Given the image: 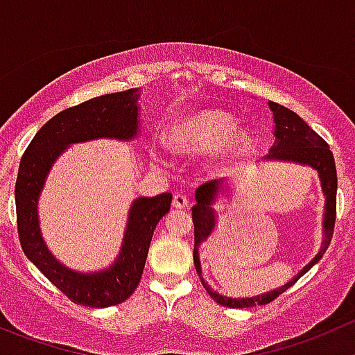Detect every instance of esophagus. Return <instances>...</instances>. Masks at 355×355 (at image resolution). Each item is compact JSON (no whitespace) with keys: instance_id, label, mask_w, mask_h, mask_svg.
Masks as SVG:
<instances>
[{"instance_id":"1","label":"esophagus","mask_w":355,"mask_h":355,"mask_svg":"<svg viewBox=\"0 0 355 355\" xmlns=\"http://www.w3.org/2000/svg\"><path fill=\"white\" fill-rule=\"evenodd\" d=\"M172 205H174L175 209H184V207H188V205H190V200H188V198L184 197V195L178 193V195H174V200H172Z\"/></svg>"}]
</instances>
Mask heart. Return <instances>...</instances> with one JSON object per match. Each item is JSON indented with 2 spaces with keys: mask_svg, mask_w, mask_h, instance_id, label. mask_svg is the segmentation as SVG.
<instances>
[{
  "mask_svg": "<svg viewBox=\"0 0 355 355\" xmlns=\"http://www.w3.org/2000/svg\"><path fill=\"white\" fill-rule=\"evenodd\" d=\"M168 144L178 153L200 155L212 150L216 164H228L249 146V134L234 116L216 107L183 114L168 130Z\"/></svg>",
  "mask_w": 355,
  "mask_h": 355,
  "instance_id": "1",
  "label": "heart"
}]
</instances>
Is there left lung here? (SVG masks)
Here are the masks:
<instances>
[{
	"label": "left lung",
	"mask_w": 355,
	"mask_h": 355,
	"mask_svg": "<svg viewBox=\"0 0 355 355\" xmlns=\"http://www.w3.org/2000/svg\"><path fill=\"white\" fill-rule=\"evenodd\" d=\"M268 106L273 113V141L272 148L268 150L266 160H277V162H291V164L306 165L312 167L313 171L319 174L320 188L324 193V219H322V245H320L319 252L313 256L312 261L309 265L303 266L288 284L281 286V288L272 289L263 295L249 296V298H230V296H223L218 291L211 288L202 277V266H200V256H198V245L202 242L207 241L211 234L216 228V219H218V212H216L214 205L219 197L228 195V183H223V180H214L204 183L202 187L197 188L195 191V200L197 204L191 209V218H193L195 225V248H193V263L195 270H197L198 277H200L202 286L205 291L209 293L214 302H218L223 306H230V309H245V306H256V305H266V303L273 302L279 295L291 288L300 277L305 275L326 252L327 245L331 242L333 230H335V219H336V167L335 158H333L331 150L326 144V141L309 127L295 111L288 110V107L281 106V104L272 103L268 101Z\"/></svg>",
	"instance_id": "8db88e82"
}]
</instances>
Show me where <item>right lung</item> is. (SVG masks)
Instances as JSON below:
<instances>
[{"label": "right lung", "instance_id": "obj_1", "mask_svg": "<svg viewBox=\"0 0 355 355\" xmlns=\"http://www.w3.org/2000/svg\"><path fill=\"white\" fill-rule=\"evenodd\" d=\"M139 89H129L60 111L36 132L20 160L15 207L24 254L71 302L83 306L106 309L125 302L136 291L151 237L158 221L171 209L172 193L136 198L129 209L123 242L114 263L87 273L62 265L46 248L40 230V195L50 168L71 144L96 139L132 141L139 136Z\"/></svg>", "mask_w": 355, "mask_h": 355}]
</instances>
